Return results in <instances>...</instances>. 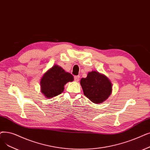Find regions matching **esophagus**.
Instances as JSON below:
<instances>
[{
	"instance_id": "obj_1",
	"label": "esophagus",
	"mask_w": 150,
	"mask_h": 150,
	"mask_svg": "<svg viewBox=\"0 0 150 150\" xmlns=\"http://www.w3.org/2000/svg\"><path fill=\"white\" fill-rule=\"evenodd\" d=\"M80 78V76H74V80H75V81H79Z\"/></svg>"
}]
</instances>
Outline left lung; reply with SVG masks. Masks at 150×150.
I'll return each mask as SVG.
<instances>
[{"label": "left lung", "instance_id": "8db88e82", "mask_svg": "<svg viewBox=\"0 0 150 150\" xmlns=\"http://www.w3.org/2000/svg\"><path fill=\"white\" fill-rule=\"evenodd\" d=\"M80 84L84 95L96 104L105 101L112 92L110 80L105 75L94 70L88 72L86 78H82Z\"/></svg>", "mask_w": 150, "mask_h": 150}]
</instances>
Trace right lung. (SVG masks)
Segmentation results:
<instances>
[{
  "label": "right lung",
  "instance_id": "obj_1",
  "mask_svg": "<svg viewBox=\"0 0 150 150\" xmlns=\"http://www.w3.org/2000/svg\"><path fill=\"white\" fill-rule=\"evenodd\" d=\"M73 81L72 75L55 64L43 75L40 82L41 92L46 98H53L63 92L65 84Z\"/></svg>",
  "mask_w": 150,
  "mask_h": 150
}]
</instances>
